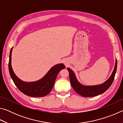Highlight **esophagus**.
Masks as SVG:
<instances>
[{
    "label": "esophagus",
    "instance_id": "obj_1",
    "mask_svg": "<svg viewBox=\"0 0 123 123\" xmlns=\"http://www.w3.org/2000/svg\"><path fill=\"white\" fill-rule=\"evenodd\" d=\"M64 64H67V62L66 61H64Z\"/></svg>",
    "mask_w": 123,
    "mask_h": 123
}]
</instances>
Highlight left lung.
<instances>
[{"instance_id": "1", "label": "left lung", "mask_w": 123, "mask_h": 123, "mask_svg": "<svg viewBox=\"0 0 123 123\" xmlns=\"http://www.w3.org/2000/svg\"><path fill=\"white\" fill-rule=\"evenodd\" d=\"M117 67V60L116 59L113 71L109 79H108L103 84L94 85V86H85L81 84L77 80L74 72L69 68H67V70L69 72L70 84L74 90L82 97H92L101 94L109 88L114 80Z\"/></svg>"}]
</instances>
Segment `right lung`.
I'll return each instance as SVG.
<instances>
[{"mask_svg": "<svg viewBox=\"0 0 123 123\" xmlns=\"http://www.w3.org/2000/svg\"><path fill=\"white\" fill-rule=\"evenodd\" d=\"M13 48L10 50L9 69L10 76L17 87L24 94L32 97L46 96L51 91L57 74L65 68L63 64H56L50 69L44 77L34 82H25L19 79L14 74L11 66V55Z\"/></svg>", "mask_w": 123, "mask_h": 123, "instance_id": "1", "label": "right lung"}]
</instances>
